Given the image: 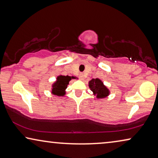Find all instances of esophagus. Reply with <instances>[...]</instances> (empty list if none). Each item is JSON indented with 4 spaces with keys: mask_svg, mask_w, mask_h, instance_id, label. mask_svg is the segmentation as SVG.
I'll list each match as a JSON object with an SVG mask.
<instances>
[{
    "mask_svg": "<svg viewBox=\"0 0 158 158\" xmlns=\"http://www.w3.org/2000/svg\"><path fill=\"white\" fill-rule=\"evenodd\" d=\"M79 78L81 80V81H83V80H84V76H83V73H81L79 75Z\"/></svg>",
    "mask_w": 158,
    "mask_h": 158,
    "instance_id": "obj_1",
    "label": "esophagus"
}]
</instances>
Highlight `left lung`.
Returning a JSON list of instances; mask_svg holds the SVG:
<instances>
[{"instance_id":"obj_1","label":"left lung","mask_w":158,"mask_h":158,"mask_svg":"<svg viewBox=\"0 0 158 158\" xmlns=\"http://www.w3.org/2000/svg\"><path fill=\"white\" fill-rule=\"evenodd\" d=\"M89 88L98 98H104L109 95V90L100 79H92L89 82Z\"/></svg>"}]
</instances>
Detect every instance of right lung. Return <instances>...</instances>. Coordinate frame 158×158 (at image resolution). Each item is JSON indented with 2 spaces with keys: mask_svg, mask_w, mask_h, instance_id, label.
Wrapping results in <instances>:
<instances>
[{
  "mask_svg": "<svg viewBox=\"0 0 158 158\" xmlns=\"http://www.w3.org/2000/svg\"><path fill=\"white\" fill-rule=\"evenodd\" d=\"M74 77H70L68 75H59L57 77V81L52 85V93L58 96H63L65 94V89L67 88L69 81Z\"/></svg>",
  "mask_w": 158,
  "mask_h": 158,
  "instance_id": "add662e5",
  "label": "right lung"
}]
</instances>
